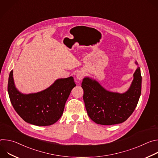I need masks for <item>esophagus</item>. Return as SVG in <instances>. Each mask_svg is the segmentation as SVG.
<instances>
[{
	"label": "esophagus",
	"mask_w": 158,
	"mask_h": 158,
	"mask_svg": "<svg viewBox=\"0 0 158 158\" xmlns=\"http://www.w3.org/2000/svg\"><path fill=\"white\" fill-rule=\"evenodd\" d=\"M84 77V73L83 71H79L76 74V77L79 80H81Z\"/></svg>",
	"instance_id": "34e87169"
}]
</instances>
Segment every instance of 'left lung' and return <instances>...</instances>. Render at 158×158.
Segmentation results:
<instances>
[{
    "instance_id": "8db88e82",
    "label": "left lung",
    "mask_w": 158,
    "mask_h": 158,
    "mask_svg": "<svg viewBox=\"0 0 158 158\" xmlns=\"http://www.w3.org/2000/svg\"><path fill=\"white\" fill-rule=\"evenodd\" d=\"M136 64H138L137 62ZM140 67L134 74L128 91L123 94L106 91L97 81L84 78L82 85L83 99L87 114L94 122L101 125H113L126 121L136 108L141 93Z\"/></svg>"
}]
</instances>
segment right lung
Wrapping results in <instances>:
<instances>
[{"instance_id": "right-lung-1", "label": "right lung", "mask_w": 158, "mask_h": 158, "mask_svg": "<svg viewBox=\"0 0 158 158\" xmlns=\"http://www.w3.org/2000/svg\"><path fill=\"white\" fill-rule=\"evenodd\" d=\"M76 85L73 77H69L56 80L41 92L23 94L15 88L11 71L7 90L11 104L22 119L31 124L46 126L54 124L60 119L66 101Z\"/></svg>"}]
</instances>
